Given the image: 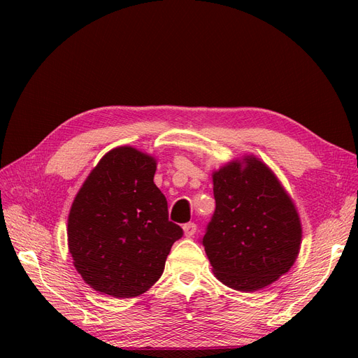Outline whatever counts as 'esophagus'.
<instances>
[{
	"label": "esophagus",
	"mask_w": 358,
	"mask_h": 358,
	"mask_svg": "<svg viewBox=\"0 0 358 358\" xmlns=\"http://www.w3.org/2000/svg\"><path fill=\"white\" fill-rule=\"evenodd\" d=\"M196 231H197V224L196 222H188V224L183 225V233H185L187 237L194 236V234H196Z\"/></svg>",
	"instance_id": "obj_1"
}]
</instances>
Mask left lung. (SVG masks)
I'll use <instances>...</instances> for the list:
<instances>
[{
    "mask_svg": "<svg viewBox=\"0 0 358 358\" xmlns=\"http://www.w3.org/2000/svg\"><path fill=\"white\" fill-rule=\"evenodd\" d=\"M215 212L201 243L213 273L239 291L275 282L301 242L296 206L264 162L248 155L213 173Z\"/></svg>",
    "mask_w": 358,
    "mask_h": 358,
    "instance_id": "left-lung-1",
    "label": "left lung"
}]
</instances>
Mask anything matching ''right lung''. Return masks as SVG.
I'll return each mask as SVG.
<instances>
[{"mask_svg":"<svg viewBox=\"0 0 358 358\" xmlns=\"http://www.w3.org/2000/svg\"><path fill=\"white\" fill-rule=\"evenodd\" d=\"M157 161L131 146L107 152L90 173L69 215V249L83 280L117 299L143 294L164 272L183 230L169 220L154 183Z\"/></svg>","mask_w":358,"mask_h":358,"instance_id":"obj_1","label":"right lung"}]
</instances>
